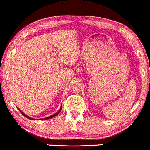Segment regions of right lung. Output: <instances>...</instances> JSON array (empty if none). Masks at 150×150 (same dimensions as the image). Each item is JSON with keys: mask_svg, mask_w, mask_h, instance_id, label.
Here are the masks:
<instances>
[{"mask_svg": "<svg viewBox=\"0 0 150 150\" xmlns=\"http://www.w3.org/2000/svg\"><path fill=\"white\" fill-rule=\"evenodd\" d=\"M61 109H62V105L61 106V108H60V110H58V112H56V114H53V115H52V116H48V117H46V118H41V119H40V120H47V119H50V118H53V117H54V116H57V115H58V114L60 113V112H61ZM19 111H20V112H21V114H22L23 116H25V117H26V118H29V119H31V120H35V119H34V118H31V117H30V116H28V115H26V114H24V113H23V112H22V111H21L20 110H19ZM36 120H37V119H36ZM39 120H40V119H39Z\"/></svg>", "mask_w": 150, "mask_h": 150, "instance_id": "right-lung-1", "label": "right lung"}]
</instances>
